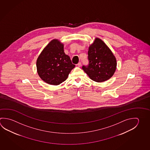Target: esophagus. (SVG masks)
<instances>
[{
  "instance_id": "obj_1",
  "label": "esophagus",
  "mask_w": 150,
  "mask_h": 150,
  "mask_svg": "<svg viewBox=\"0 0 150 150\" xmlns=\"http://www.w3.org/2000/svg\"><path fill=\"white\" fill-rule=\"evenodd\" d=\"M77 65L78 67H81V63L79 62V63L77 64Z\"/></svg>"
}]
</instances>
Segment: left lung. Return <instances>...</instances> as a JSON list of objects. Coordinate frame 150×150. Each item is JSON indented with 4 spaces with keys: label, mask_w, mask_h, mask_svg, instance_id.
Returning a JSON list of instances; mask_svg holds the SVG:
<instances>
[{
    "label": "left lung",
    "mask_w": 150,
    "mask_h": 150,
    "mask_svg": "<svg viewBox=\"0 0 150 150\" xmlns=\"http://www.w3.org/2000/svg\"><path fill=\"white\" fill-rule=\"evenodd\" d=\"M89 64L82 69L89 78L96 82L110 79L116 69V60L113 53L103 40L96 38L88 51Z\"/></svg>",
    "instance_id": "1"
}]
</instances>
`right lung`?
<instances>
[{
  "label": "right lung",
  "instance_id": "obj_1",
  "mask_svg": "<svg viewBox=\"0 0 150 150\" xmlns=\"http://www.w3.org/2000/svg\"><path fill=\"white\" fill-rule=\"evenodd\" d=\"M75 65L64 52V45L53 40L40 53L36 62L37 73L47 84L58 85L67 79Z\"/></svg>",
  "mask_w": 150,
  "mask_h": 150
}]
</instances>
